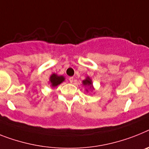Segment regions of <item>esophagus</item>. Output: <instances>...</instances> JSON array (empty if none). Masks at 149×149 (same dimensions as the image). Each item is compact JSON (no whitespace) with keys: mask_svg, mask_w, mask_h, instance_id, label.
I'll return each instance as SVG.
<instances>
[{"mask_svg":"<svg viewBox=\"0 0 149 149\" xmlns=\"http://www.w3.org/2000/svg\"><path fill=\"white\" fill-rule=\"evenodd\" d=\"M69 80H70V82H73V80H74V78H73V77H69Z\"/></svg>","mask_w":149,"mask_h":149,"instance_id":"34e87169","label":"esophagus"}]
</instances>
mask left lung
Listing matches in <instances>:
<instances>
[{
	"label": "left lung",
	"mask_w": 149,
	"mask_h": 149,
	"mask_svg": "<svg viewBox=\"0 0 149 149\" xmlns=\"http://www.w3.org/2000/svg\"><path fill=\"white\" fill-rule=\"evenodd\" d=\"M82 83H83V85H85V86H89L90 87H91V85H92V81H91V79H90L88 77H87V79H85V80L82 82Z\"/></svg>",
	"instance_id": "obj_1"
}]
</instances>
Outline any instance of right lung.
<instances>
[{"instance_id": "1", "label": "right lung", "mask_w": 149, "mask_h": 149, "mask_svg": "<svg viewBox=\"0 0 149 149\" xmlns=\"http://www.w3.org/2000/svg\"><path fill=\"white\" fill-rule=\"evenodd\" d=\"M64 80V77L61 76V77H58L56 74L51 75V77H50V81H51V86H57L59 84H61V82Z\"/></svg>"}]
</instances>
